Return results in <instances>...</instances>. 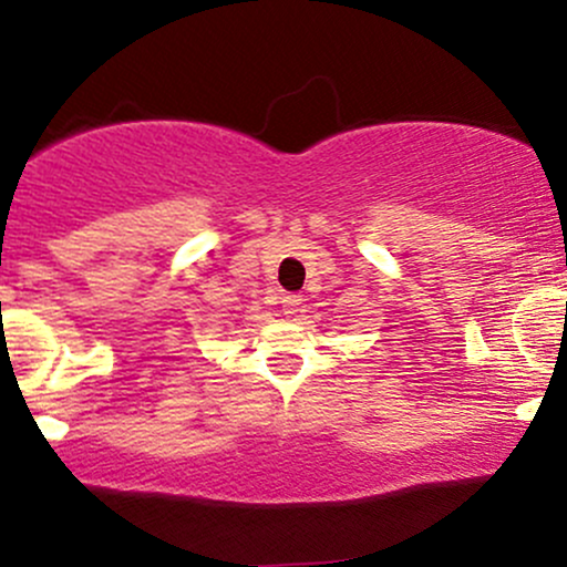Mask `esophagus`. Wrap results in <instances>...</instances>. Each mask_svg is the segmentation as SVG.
I'll use <instances>...</instances> for the list:
<instances>
[{
    "instance_id": "obj_1",
    "label": "esophagus",
    "mask_w": 567,
    "mask_h": 567,
    "mask_svg": "<svg viewBox=\"0 0 567 567\" xmlns=\"http://www.w3.org/2000/svg\"><path fill=\"white\" fill-rule=\"evenodd\" d=\"M282 309H285V315H296V311L301 309V296H296V292L285 296L282 298Z\"/></svg>"
}]
</instances>
